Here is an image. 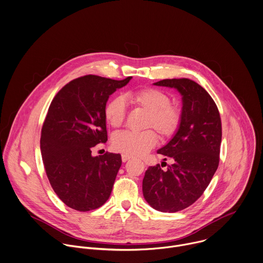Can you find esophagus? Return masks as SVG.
<instances>
[{
	"label": "esophagus",
	"instance_id": "esophagus-1",
	"mask_svg": "<svg viewBox=\"0 0 263 263\" xmlns=\"http://www.w3.org/2000/svg\"><path fill=\"white\" fill-rule=\"evenodd\" d=\"M121 159H122V161H123V162H125V161H127L128 159H130V157H129L128 155L122 154V155H121Z\"/></svg>",
	"mask_w": 263,
	"mask_h": 263
}]
</instances>
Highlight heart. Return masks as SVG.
Here are the masks:
<instances>
[{"label": "heart", "mask_w": 263, "mask_h": 263, "mask_svg": "<svg viewBox=\"0 0 263 263\" xmlns=\"http://www.w3.org/2000/svg\"><path fill=\"white\" fill-rule=\"evenodd\" d=\"M129 103L147 113L144 128H154L162 139L172 138L181 125V111L171 105L168 95L157 88H142L126 93ZM126 116L125 102L122 97L112 98L105 107V118L109 125L118 128ZM157 137L151 129L141 133L123 132L114 136L113 148L128 156H142L155 146Z\"/></svg>", "instance_id": "heart-1"}]
</instances>
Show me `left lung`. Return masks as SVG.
I'll use <instances>...</instances> for the list:
<instances>
[{
  "label": "left lung",
  "instance_id": "8db88e82",
  "mask_svg": "<svg viewBox=\"0 0 263 263\" xmlns=\"http://www.w3.org/2000/svg\"><path fill=\"white\" fill-rule=\"evenodd\" d=\"M154 85L176 88L181 93L182 119L172 140L157 151L174 162L166 170L159 164L148 167L143 195L153 209L175 213L195 202L217 171L221 118L211 96L190 79H164Z\"/></svg>",
  "mask_w": 263,
  "mask_h": 263
}]
</instances>
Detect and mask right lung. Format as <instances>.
Wrapping results in <instances>:
<instances>
[{
    "label": "right lung",
    "mask_w": 263,
    "mask_h": 263,
    "mask_svg": "<svg viewBox=\"0 0 263 263\" xmlns=\"http://www.w3.org/2000/svg\"><path fill=\"white\" fill-rule=\"evenodd\" d=\"M130 79L79 77L66 84L49 106L40 140L44 167L57 195L76 211L98 209L110 197L121 155L92 156L91 148L107 142L106 104Z\"/></svg>",
    "instance_id": "add662e5"
}]
</instances>
